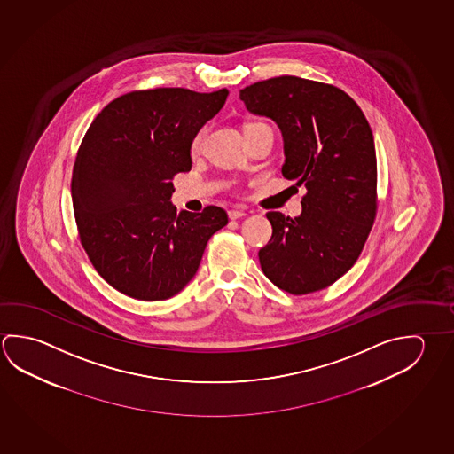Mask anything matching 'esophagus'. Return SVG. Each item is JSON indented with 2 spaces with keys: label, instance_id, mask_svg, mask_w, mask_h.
I'll return each mask as SVG.
<instances>
[{
  "label": "esophagus",
  "instance_id": "34e87169",
  "mask_svg": "<svg viewBox=\"0 0 454 454\" xmlns=\"http://www.w3.org/2000/svg\"><path fill=\"white\" fill-rule=\"evenodd\" d=\"M247 214L244 210H238V208H232L228 212V216H230L231 220H238V218H244Z\"/></svg>",
  "mask_w": 454,
  "mask_h": 454
}]
</instances>
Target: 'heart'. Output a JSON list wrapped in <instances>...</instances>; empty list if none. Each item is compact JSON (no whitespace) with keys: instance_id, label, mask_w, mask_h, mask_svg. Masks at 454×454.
<instances>
[{"instance_id":"1","label":"heart","mask_w":454,"mask_h":454,"mask_svg":"<svg viewBox=\"0 0 454 454\" xmlns=\"http://www.w3.org/2000/svg\"><path fill=\"white\" fill-rule=\"evenodd\" d=\"M258 128H268V126H266V124H262V122H250V124H247L246 130H252V129ZM206 137H207V129H200V130H198V134H196V136H194V138H192V153H200V150H202V146H204V142H206Z\"/></svg>"}]
</instances>
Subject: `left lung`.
Returning a JSON list of instances; mask_svg holds the SVG:
<instances>
[{"instance_id": "8db88e82", "label": "left lung", "mask_w": 454, "mask_h": 454, "mask_svg": "<svg viewBox=\"0 0 454 454\" xmlns=\"http://www.w3.org/2000/svg\"><path fill=\"white\" fill-rule=\"evenodd\" d=\"M284 137L282 176L306 186L301 215L268 212L264 276L292 294L326 288L357 262L376 216V153L365 114L341 89L278 76L240 90Z\"/></svg>"}]
</instances>
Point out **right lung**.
<instances>
[{
  "label": "right lung",
  "mask_w": 454,
  "mask_h": 454,
  "mask_svg": "<svg viewBox=\"0 0 454 454\" xmlns=\"http://www.w3.org/2000/svg\"><path fill=\"white\" fill-rule=\"evenodd\" d=\"M228 89L134 90L97 114L72 178L81 244L121 294L160 301L182 292L208 239L228 224L223 208L176 214L174 176L192 170V142L222 110Z\"/></svg>",
  "instance_id": "right-lung-1"
}]
</instances>
